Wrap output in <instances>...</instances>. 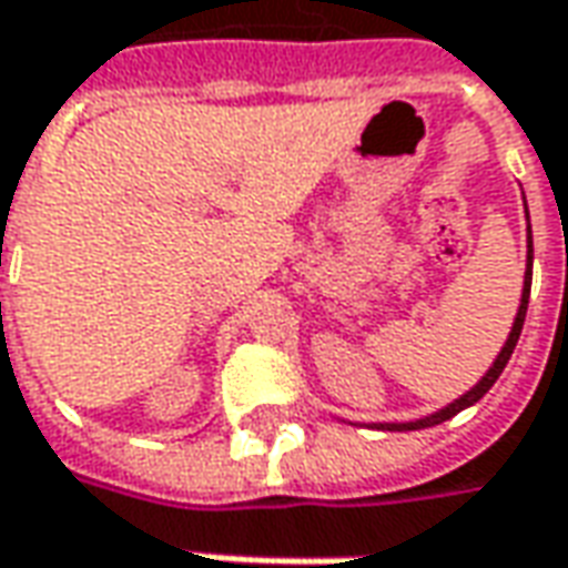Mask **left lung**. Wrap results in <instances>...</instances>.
I'll use <instances>...</instances> for the list:
<instances>
[{
	"label": "left lung",
	"instance_id": "obj_1",
	"mask_svg": "<svg viewBox=\"0 0 568 568\" xmlns=\"http://www.w3.org/2000/svg\"><path fill=\"white\" fill-rule=\"evenodd\" d=\"M525 219H528V205H525ZM531 262H535V250H531V224H528V253H525V281H523V296H519V310H516V318H513V328H509L506 344L500 346V353H497L494 365H490L488 372L481 375V382L471 384L463 397H456L453 403H447V406H440V409H437V413H432V416L413 418V422H375L372 428H382V432H418V428H435V425L447 422V418H453L456 413H463V409L475 406L478 399L488 394L490 387H494V382L500 378V372L506 368V363H509V356H513L516 344H519V334H523L525 312H528V293H531Z\"/></svg>",
	"mask_w": 568,
	"mask_h": 568
}]
</instances>
